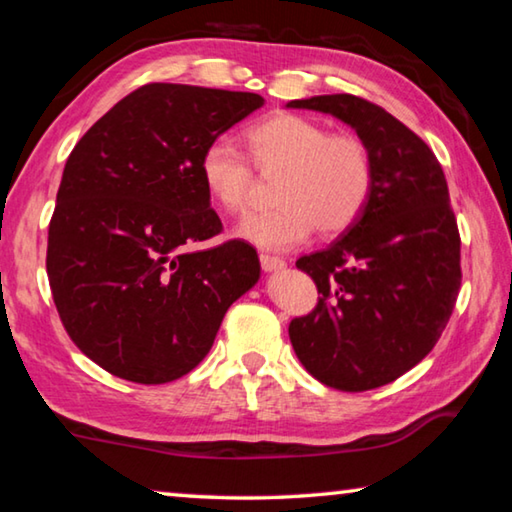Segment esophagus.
Returning <instances> with one entry per match:
<instances>
[{
	"mask_svg": "<svg viewBox=\"0 0 512 512\" xmlns=\"http://www.w3.org/2000/svg\"><path fill=\"white\" fill-rule=\"evenodd\" d=\"M259 264H262L264 271H282L287 262L275 255H259Z\"/></svg>",
	"mask_w": 512,
	"mask_h": 512,
	"instance_id": "34e87169",
	"label": "esophagus"
}]
</instances>
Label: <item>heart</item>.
I'll list each match as a JSON object with an SVG mask.
<instances>
[{
  "label": "heart",
  "instance_id": "b5f03b06",
  "mask_svg": "<svg viewBox=\"0 0 512 512\" xmlns=\"http://www.w3.org/2000/svg\"><path fill=\"white\" fill-rule=\"evenodd\" d=\"M246 155L225 142H212L201 155V178L221 210L246 212L257 192L256 167L275 185V210L250 214L239 235L266 250H289L318 235L336 237L361 219L375 192V158L352 133H332L300 115H273L244 133Z\"/></svg>",
  "mask_w": 512,
  "mask_h": 512
}]
</instances>
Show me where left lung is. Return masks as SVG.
<instances>
[{
	"instance_id": "left-lung-1",
	"label": "left lung",
	"mask_w": 512,
	"mask_h": 512,
	"mask_svg": "<svg viewBox=\"0 0 512 512\" xmlns=\"http://www.w3.org/2000/svg\"><path fill=\"white\" fill-rule=\"evenodd\" d=\"M350 124L375 158V192L361 219L296 266L316 307L289 323L302 366L345 393L391 384L438 343L461 289V235L443 167L409 126L354 94L289 101Z\"/></svg>"
}]
</instances>
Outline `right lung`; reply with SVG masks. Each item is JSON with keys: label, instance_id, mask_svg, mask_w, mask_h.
<instances>
[{"label": "right lung", "instance_id": "1", "mask_svg": "<svg viewBox=\"0 0 512 512\" xmlns=\"http://www.w3.org/2000/svg\"><path fill=\"white\" fill-rule=\"evenodd\" d=\"M262 103L253 92L146 83L69 153L49 221V287L69 339L110 375L146 386L187 375L257 282L246 241L185 248L223 230L198 169L203 151Z\"/></svg>", "mask_w": 512, "mask_h": 512}]
</instances>
